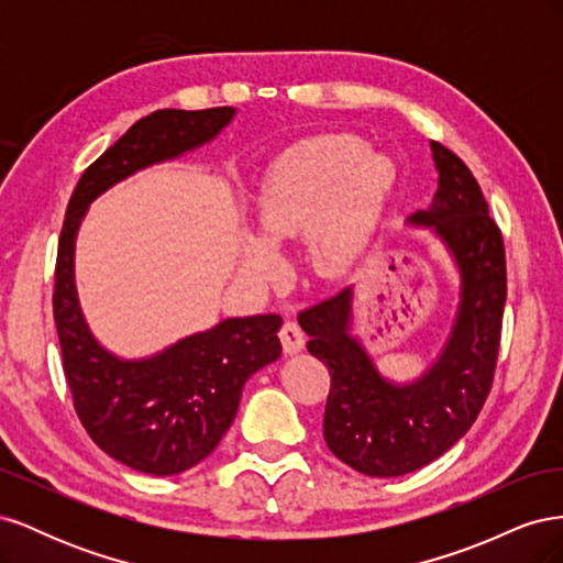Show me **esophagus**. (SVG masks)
Here are the masks:
<instances>
[{
    "label": "esophagus",
    "mask_w": 563,
    "mask_h": 563,
    "mask_svg": "<svg viewBox=\"0 0 563 563\" xmlns=\"http://www.w3.org/2000/svg\"><path fill=\"white\" fill-rule=\"evenodd\" d=\"M279 338H282V345L286 354H296L305 347V333L298 327L294 319H286L279 329Z\"/></svg>",
    "instance_id": "obj_1"
}]
</instances>
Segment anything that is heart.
<instances>
[{
    "mask_svg": "<svg viewBox=\"0 0 563 563\" xmlns=\"http://www.w3.org/2000/svg\"><path fill=\"white\" fill-rule=\"evenodd\" d=\"M395 166L378 152H366L356 135H321L288 150L272 166L258 203L261 232L269 244L308 229L305 251L321 277H335L366 246L385 203ZM249 240L244 267L267 279L279 269L277 253Z\"/></svg>",
    "mask_w": 563,
    "mask_h": 563,
    "instance_id": "obj_1",
    "label": "heart"
}]
</instances>
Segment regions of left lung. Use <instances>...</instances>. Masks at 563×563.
I'll return each instance as SVG.
<instances>
[{"label": "left lung", "instance_id": "1", "mask_svg": "<svg viewBox=\"0 0 563 563\" xmlns=\"http://www.w3.org/2000/svg\"><path fill=\"white\" fill-rule=\"evenodd\" d=\"M439 187L411 223L432 228L460 269V305L439 360L422 378L395 385L350 335L352 288L298 314L308 350L329 368L323 439L366 476H401L430 465L479 416L496 373L507 298L505 244L479 183L455 152L432 141Z\"/></svg>", "mask_w": 563, "mask_h": 563}]
</instances>
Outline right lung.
<instances>
[{"label": "right lung", "instance_id": "1", "mask_svg": "<svg viewBox=\"0 0 563 563\" xmlns=\"http://www.w3.org/2000/svg\"><path fill=\"white\" fill-rule=\"evenodd\" d=\"M232 117V108H211L157 110L139 119L81 174L67 201L54 284L65 380L96 444L145 474L185 472L218 446L249 376L282 354V317L225 319L150 360L124 362L96 343L81 317L73 275L75 236L89 203L110 185L209 143Z\"/></svg>", "mask_w": 563, "mask_h": 563}]
</instances>
